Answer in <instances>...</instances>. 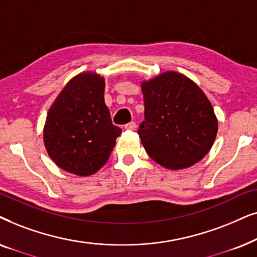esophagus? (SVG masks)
Returning <instances> with one entry per match:
<instances>
[{
  "label": "esophagus",
  "instance_id": "esophagus-1",
  "mask_svg": "<svg viewBox=\"0 0 257 257\" xmlns=\"http://www.w3.org/2000/svg\"><path fill=\"white\" fill-rule=\"evenodd\" d=\"M124 129H126V131H135V129H136V123L135 122L126 123V124H124Z\"/></svg>",
  "mask_w": 257,
  "mask_h": 257
}]
</instances>
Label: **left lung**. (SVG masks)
Segmentation results:
<instances>
[{"instance_id": "8db88e82", "label": "left lung", "mask_w": 257, "mask_h": 257, "mask_svg": "<svg viewBox=\"0 0 257 257\" xmlns=\"http://www.w3.org/2000/svg\"><path fill=\"white\" fill-rule=\"evenodd\" d=\"M145 119L138 134L146 152L164 168H188L209 152L217 134L213 105L182 74H161L142 83Z\"/></svg>"}]
</instances>
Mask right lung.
Instances as JSON below:
<instances>
[{"mask_svg": "<svg viewBox=\"0 0 257 257\" xmlns=\"http://www.w3.org/2000/svg\"><path fill=\"white\" fill-rule=\"evenodd\" d=\"M121 133L104 103L103 77L83 73L68 82L50 107L43 138L60 168L88 176L104 166Z\"/></svg>", "mask_w": 257, "mask_h": 257, "instance_id": "obj_1", "label": "right lung"}]
</instances>
